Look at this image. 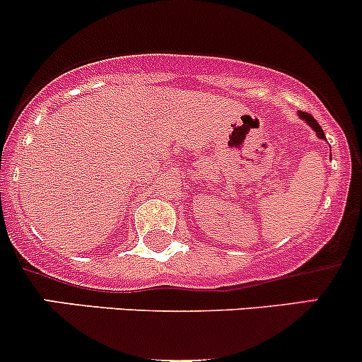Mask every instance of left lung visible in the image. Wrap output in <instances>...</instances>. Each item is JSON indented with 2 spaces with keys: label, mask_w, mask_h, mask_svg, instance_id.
Masks as SVG:
<instances>
[{
  "label": "left lung",
  "mask_w": 362,
  "mask_h": 362,
  "mask_svg": "<svg viewBox=\"0 0 362 362\" xmlns=\"http://www.w3.org/2000/svg\"><path fill=\"white\" fill-rule=\"evenodd\" d=\"M298 115L301 117V119L305 120V122L308 124V126L312 127L313 131H315V133H317V136H319V138H322V140H326V136H324V131H322V127L319 126V122H317V120L313 119V117L310 115V113H306V112H298Z\"/></svg>",
  "instance_id": "obj_1"
}]
</instances>
